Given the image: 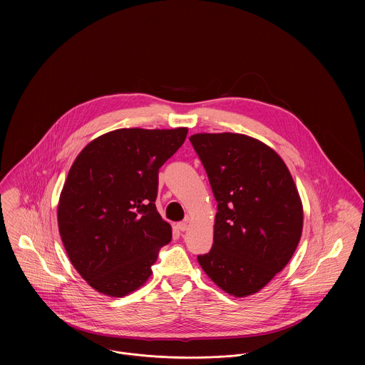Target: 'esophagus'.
<instances>
[{
	"instance_id": "obj_1",
	"label": "esophagus",
	"mask_w": 365,
	"mask_h": 365,
	"mask_svg": "<svg viewBox=\"0 0 365 365\" xmlns=\"http://www.w3.org/2000/svg\"><path fill=\"white\" fill-rule=\"evenodd\" d=\"M177 229L181 230V232L188 230V222H180V223H177Z\"/></svg>"
}]
</instances>
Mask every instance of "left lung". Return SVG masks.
<instances>
[{"label":"left lung","mask_w":365,"mask_h":365,"mask_svg":"<svg viewBox=\"0 0 365 365\" xmlns=\"http://www.w3.org/2000/svg\"><path fill=\"white\" fill-rule=\"evenodd\" d=\"M190 140L217 202L213 245L198 262L225 292L256 294L301 240L304 210L292 175L281 157L250 136L197 133Z\"/></svg>","instance_id":"1"}]
</instances>
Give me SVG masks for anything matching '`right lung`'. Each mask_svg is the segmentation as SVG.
Wrapping results in <instances>:
<instances>
[{
  "label": "right lung",
  "instance_id": "1",
  "mask_svg": "<svg viewBox=\"0 0 365 365\" xmlns=\"http://www.w3.org/2000/svg\"><path fill=\"white\" fill-rule=\"evenodd\" d=\"M187 128L116 129L90 142L63 185L57 222L78 274L98 292L125 297L152 275L171 226L157 212L158 168Z\"/></svg>",
  "mask_w": 365,
  "mask_h": 365
}]
</instances>
